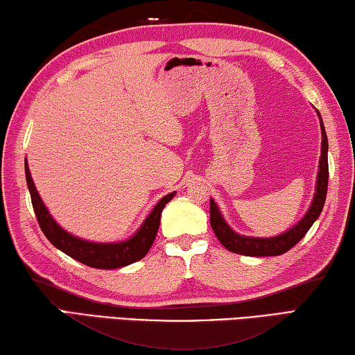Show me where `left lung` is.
<instances>
[{
	"label": "left lung",
	"mask_w": 355,
	"mask_h": 355,
	"mask_svg": "<svg viewBox=\"0 0 355 355\" xmlns=\"http://www.w3.org/2000/svg\"><path fill=\"white\" fill-rule=\"evenodd\" d=\"M318 112V110H316ZM318 116L321 120V115L318 112ZM321 157H320V170H318V179H316L315 187V196L313 201L310 204V209L307 214L302 216V220L297 223L296 226L288 229L277 237L270 239H259V237H245L234 232L229 227L227 223L223 218L220 209L216 207L214 200H210V226H212L216 239L221 241V245L226 250L232 251L235 254H241V256H251V257H268V256H281L288 250H291L297 241H300L307 231L312 227L313 223L318 218L322 207H324L326 193H327V181H329V165H327V135L324 124L321 120Z\"/></svg>",
	"instance_id": "obj_1"
}]
</instances>
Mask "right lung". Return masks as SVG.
Returning a JSON list of instances; mask_svg holds the SVG:
<instances>
[{"label": "right lung", "instance_id": "right-lung-1", "mask_svg": "<svg viewBox=\"0 0 355 355\" xmlns=\"http://www.w3.org/2000/svg\"><path fill=\"white\" fill-rule=\"evenodd\" d=\"M24 171H26V182L37 221H39V226L42 232L45 234V237L58 250L65 252L67 256H70L71 259L78 260V262L87 266H92V268L99 270L121 268V266L130 265L145 257L149 248L153 245L155 235H157L162 210H164L165 204L170 202L173 196L176 195V191H173V193L162 198L155 204L153 212L148 215V218L143 221V225L134 237H130L126 241H121V243H96V241L93 243V241H87L68 234L53 220V216L49 215L39 191L35 189L26 160H24Z\"/></svg>", "mask_w": 355, "mask_h": 355}]
</instances>
